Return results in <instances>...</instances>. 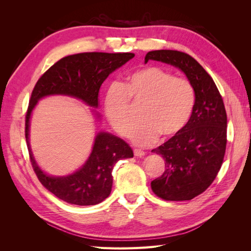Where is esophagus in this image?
I'll return each mask as SVG.
<instances>
[{
    "instance_id": "1",
    "label": "esophagus",
    "mask_w": 251,
    "mask_h": 251,
    "mask_svg": "<svg viewBox=\"0 0 251 251\" xmlns=\"http://www.w3.org/2000/svg\"><path fill=\"white\" fill-rule=\"evenodd\" d=\"M134 155H135L136 157H143L144 155H146V153H144V151H141V150L135 149V150H134Z\"/></svg>"
}]
</instances>
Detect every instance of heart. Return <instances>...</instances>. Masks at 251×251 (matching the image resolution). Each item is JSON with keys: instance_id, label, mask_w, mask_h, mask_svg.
<instances>
[{"instance_id": "1", "label": "heart", "mask_w": 251, "mask_h": 251, "mask_svg": "<svg viewBox=\"0 0 251 251\" xmlns=\"http://www.w3.org/2000/svg\"><path fill=\"white\" fill-rule=\"evenodd\" d=\"M130 101L142 104L141 123L130 137L138 146H149L159 135L173 138L184 130L195 108L196 93L187 78L174 76L160 67L149 66L130 73L121 85H112L104 96L105 117L114 131L126 136L134 115Z\"/></svg>"}]
</instances>
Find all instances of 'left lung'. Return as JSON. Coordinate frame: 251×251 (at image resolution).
Instances as JSON below:
<instances>
[{
    "instance_id": "obj_1",
    "label": "left lung",
    "mask_w": 251,
    "mask_h": 251,
    "mask_svg": "<svg viewBox=\"0 0 251 251\" xmlns=\"http://www.w3.org/2000/svg\"><path fill=\"white\" fill-rule=\"evenodd\" d=\"M178 68L193 83L196 102L184 130L151 151L165 160L153 192L166 201L192 200L206 191L221 169L226 150L227 116L210 75L191 55L176 50L150 51L144 58Z\"/></svg>"
}]
</instances>
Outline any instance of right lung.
<instances>
[{"label":"right lung","mask_w":251,"mask_h":251,"mask_svg":"<svg viewBox=\"0 0 251 251\" xmlns=\"http://www.w3.org/2000/svg\"><path fill=\"white\" fill-rule=\"evenodd\" d=\"M134 56V53H78L59 59L37 80L26 114V142L37 178L58 199L75 205L102 202L111 194L114 165L121 159L132 158L134 154L125 140L111 133L100 132L81 168L66 176H51L37 165L30 147L29 128L33 109L40 100L50 95L74 97L90 107L98 108V93L102 82ZM92 112L100 118L95 110Z\"/></svg>","instance_id":"right-lung-1"}]
</instances>
